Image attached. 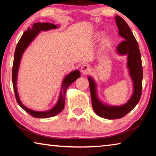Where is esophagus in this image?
<instances>
[{"instance_id": "obj_1", "label": "esophagus", "mask_w": 156, "mask_h": 156, "mask_svg": "<svg viewBox=\"0 0 156 156\" xmlns=\"http://www.w3.org/2000/svg\"><path fill=\"white\" fill-rule=\"evenodd\" d=\"M81 72L83 74H87L89 72H91V67H89V65H84L81 67Z\"/></svg>"}]
</instances>
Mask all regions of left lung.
Segmentation results:
<instances>
[{
  "label": "left lung",
  "instance_id": "left-lung-1",
  "mask_svg": "<svg viewBox=\"0 0 156 156\" xmlns=\"http://www.w3.org/2000/svg\"><path fill=\"white\" fill-rule=\"evenodd\" d=\"M115 20L119 30L118 34L124 38V41L118 44L116 48L117 53L121 56H127L126 65L129 69V75L133 81V94L125 105L121 106H109L99 100L97 96L96 84L91 76L88 77L92 107L94 112L100 117L109 120L124 117L136 106L141 97L143 77L141 54L138 42L125 20L118 15L115 17Z\"/></svg>",
  "mask_w": 156,
  "mask_h": 156
}]
</instances>
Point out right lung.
Here are the masks:
<instances>
[{"mask_svg": "<svg viewBox=\"0 0 156 156\" xmlns=\"http://www.w3.org/2000/svg\"><path fill=\"white\" fill-rule=\"evenodd\" d=\"M58 27V25H54L53 23H36L32 25V27H28L27 30L25 31L23 33V36H21L20 39L18 41V43L16 47L15 53H14V63H13L12 68V83L13 87H14V90L15 92V96L16 101L20 105L22 109H24L26 112H27L29 114L34 118H47L49 117H53L58 114L62 111L64 109L65 107V93L67 91V89L71 84L73 83L76 80H77L78 78L80 77V73L78 70H75L69 73L63 79L61 90L60 92V96L58 98L57 103L55 106L51 108V109L45 112H37L29 109L27 107H25L22 102L18 96V91H17V77H18V72L19 69L20 62L21 58L23 54V53L25 51V49L27 48V47L30 45V43L32 42L34 38H36L37 35L41 32V31H48L53 29H56Z\"/></svg>", "mask_w": 156, "mask_h": 156, "instance_id": "right-lung-1", "label": "right lung"}]
</instances>
